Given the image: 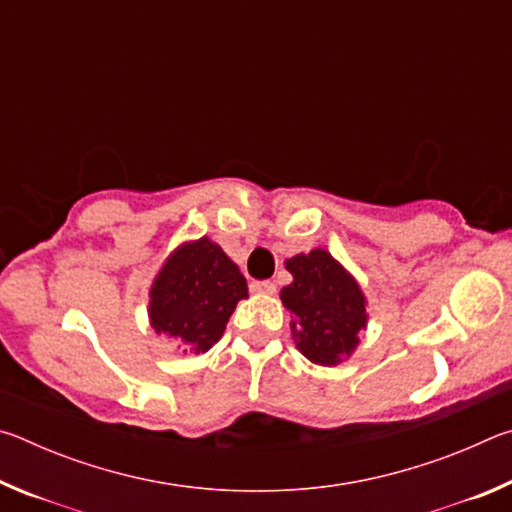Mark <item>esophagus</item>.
<instances>
[{"label":"esophagus","instance_id":"1","mask_svg":"<svg viewBox=\"0 0 512 512\" xmlns=\"http://www.w3.org/2000/svg\"><path fill=\"white\" fill-rule=\"evenodd\" d=\"M250 291L266 293V296H271V293H275V284L268 282V280H257V282H250Z\"/></svg>","mask_w":512,"mask_h":512}]
</instances>
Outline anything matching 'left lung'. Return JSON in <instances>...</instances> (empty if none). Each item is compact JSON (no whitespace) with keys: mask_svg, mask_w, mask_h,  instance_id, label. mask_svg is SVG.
Segmentation results:
<instances>
[{"mask_svg":"<svg viewBox=\"0 0 512 512\" xmlns=\"http://www.w3.org/2000/svg\"><path fill=\"white\" fill-rule=\"evenodd\" d=\"M287 271L293 282L280 291V298L291 311L296 348L318 366L348 359L368 323L359 282L323 248L287 259Z\"/></svg>","mask_w":512,"mask_h":512,"instance_id":"8db88e82","label":"left lung"}]
</instances>
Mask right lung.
<instances>
[{
	"mask_svg": "<svg viewBox=\"0 0 512 512\" xmlns=\"http://www.w3.org/2000/svg\"><path fill=\"white\" fill-rule=\"evenodd\" d=\"M149 318L183 354H201L221 339L237 302L248 298L246 277L219 244L201 237L178 246L149 291Z\"/></svg>",
	"mask_w": 512,
	"mask_h": 512,
	"instance_id": "add662e5",
	"label": "right lung"
}]
</instances>
